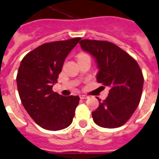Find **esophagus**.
I'll return each instance as SVG.
<instances>
[{
    "label": "esophagus",
    "mask_w": 159,
    "mask_h": 159,
    "mask_svg": "<svg viewBox=\"0 0 159 159\" xmlns=\"http://www.w3.org/2000/svg\"><path fill=\"white\" fill-rule=\"evenodd\" d=\"M80 98H81L82 100H85V99H88L89 96L86 95H80Z\"/></svg>",
    "instance_id": "esophagus-1"
}]
</instances>
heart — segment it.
<instances>
[{
  "label": "heart",
  "instance_id": "b5f03b06",
  "mask_svg": "<svg viewBox=\"0 0 159 159\" xmlns=\"http://www.w3.org/2000/svg\"><path fill=\"white\" fill-rule=\"evenodd\" d=\"M86 55V54H85V53H81V54H79L78 55Z\"/></svg>",
  "mask_w": 159,
  "mask_h": 159
}]
</instances>
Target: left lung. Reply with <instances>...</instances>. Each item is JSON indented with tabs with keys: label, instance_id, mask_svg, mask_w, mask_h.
<instances>
[{
	"label": "left lung",
	"instance_id": "1",
	"mask_svg": "<svg viewBox=\"0 0 159 159\" xmlns=\"http://www.w3.org/2000/svg\"><path fill=\"white\" fill-rule=\"evenodd\" d=\"M79 43L96 60L100 69L97 82L110 88L105 100L97 98L100 105L92 112L93 120L104 128L119 127L128 121L140 101L144 84L141 69L135 59L112 42L84 39Z\"/></svg>",
	"mask_w": 159,
	"mask_h": 159
}]
</instances>
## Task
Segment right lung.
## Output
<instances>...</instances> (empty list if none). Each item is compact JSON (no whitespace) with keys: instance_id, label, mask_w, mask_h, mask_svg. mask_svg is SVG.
<instances>
[{"instance_id":"add662e5","label":"right lung","mask_w":159,"mask_h":159,"mask_svg":"<svg viewBox=\"0 0 159 159\" xmlns=\"http://www.w3.org/2000/svg\"><path fill=\"white\" fill-rule=\"evenodd\" d=\"M81 38L48 42L28 53L17 73L19 95L24 109L36 123L59 131L73 122L79 96H63L52 90L65 58Z\"/></svg>"}]
</instances>
